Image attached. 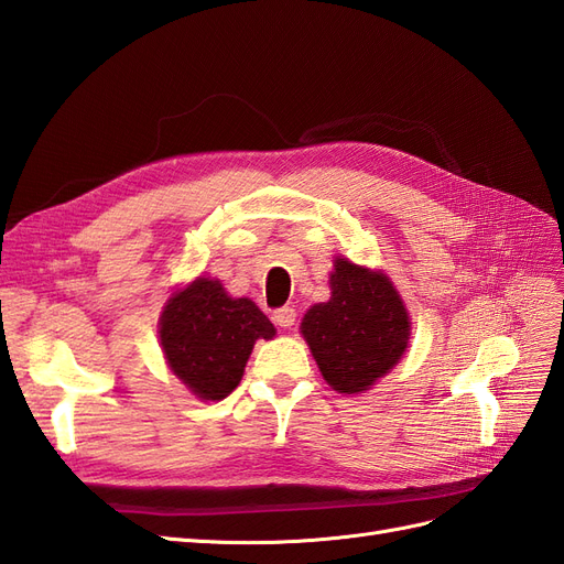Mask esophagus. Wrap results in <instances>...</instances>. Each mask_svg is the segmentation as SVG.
I'll return each mask as SVG.
<instances>
[{
    "label": "esophagus",
    "instance_id": "obj_1",
    "mask_svg": "<svg viewBox=\"0 0 564 564\" xmlns=\"http://www.w3.org/2000/svg\"><path fill=\"white\" fill-rule=\"evenodd\" d=\"M272 319H275L278 327L292 329L294 324H296V308H289V305H284V308L275 311V315H272Z\"/></svg>",
    "mask_w": 564,
    "mask_h": 564
}]
</instances>
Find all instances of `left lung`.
Instances as JSON below:
<instances>
[{"label": "left lung", "instance_id": "1", "mask_svg": "<svg viewBox=\"0 0 564 564\" xmlns=\"http://www.w3.org/2000/svg\"><path fill=\"white\" fill-rule=\"evenodd\" d=\"M332 299L303 315L301 334L336 392L357 395L395 367L409 348L412 322L381 270L336 256Z\"/></svg>", "mask_w": 564, "mask_h": 564}]
</instances>
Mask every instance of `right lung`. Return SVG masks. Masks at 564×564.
Masks as SVG:
<instances>
[{
    "mask_svg": "<svg viewBox=\"0 0 564 564\" xmlns=\"http://www.w3.org/2000/svg\"><path fill=\"white\" fill-rule=\"evenodd\" d=\"M275 327L249 299H232L218 280L197 278L169 296L160 315L164 360L204 402L228 398L240 386L253 344Z\"/></svg>",
    "mask_w": 564,
    "mask_h": 564,
    "instance_id": "add662e5",
    "label": "right lung"
}]
</instances>
